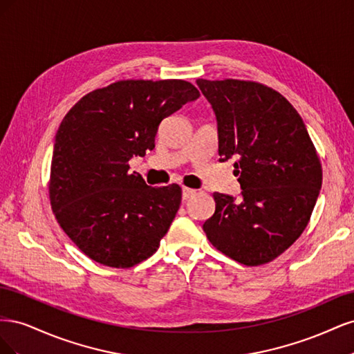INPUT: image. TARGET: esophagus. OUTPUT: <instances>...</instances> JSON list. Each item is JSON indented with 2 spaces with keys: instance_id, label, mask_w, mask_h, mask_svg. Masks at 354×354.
Listing matches in <instances>:
<instances>
[{
  "instance_id": "1",
  "label": "esophagus",
  "mask_w": 354,
  "mask_h": 354,
  "mask_svg": "<svg viewBox=\"0 0 354 354\" xmlns=\"http://www.w3.org/2000/svg\"><path fill=\"white\" fill-rule=\"evenodd\" d=\"M196 195V190L195 189H190V187H183V199H190L192 196Z\"/></svg>"
}]
</instances>
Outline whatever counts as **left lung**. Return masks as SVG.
<instances>
[{
	"label": "left lung",
	"mask_w": 354,
	"mask_h": 354,
	"mask_svg": "<svg viewBox=\"0 0 354 354\" xmlns=\"http://www.w3.org/2000/svg\"><path fill=\"white\" fill-rule=\"evenodd\" d=\"M217 118L220 160L239 158L241 199L214 194L208 241L245 266L269 263L304 232L322 187V165L301 116L260 82L196 81Z\"/></svg>",
	"instance_id": "left-lung-1"
}]
</instances>
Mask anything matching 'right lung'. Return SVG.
I'll use <instances>...</instances> for the list:
<instances>
[{"instance_id": "add662e5", "label": "right lung", "mask_w": 354, "mask_h": 354, "mask_svg": "<svg viewBox=\"0 0 354 354\" xmlns=\"http://www.w3.org/2000/svg\"><path fill=\"white\" fill-rule=\"evenodd\" d=\"M198 97L183 80H124L85 94L63 118L51 159V209L95 263L128 269L159 248L181 187L147 186L128 160L152 151L160 121Z\"/></svg>"}]
</instances>
